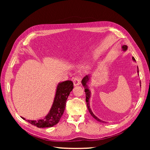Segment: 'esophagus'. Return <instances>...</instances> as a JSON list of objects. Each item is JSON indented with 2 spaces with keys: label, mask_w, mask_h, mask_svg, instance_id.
Masks as SVG:
<instances>
[{
  "label": "esophagus",
  "mask_w": 150,
  "mask_h": 150,
  "mask_svg": "<svg viewBox=\"0 0 150 150\" xmlns=\"http://www.w3.org/2000/svg\"><path fill=\"white\" fill-rule=\"evenodd\" d=\"M73 83L74 86H79L81 84V79L79 76H76L73 79Z\"/></svg>",
  "instance_id": "1"
}]
</instances>
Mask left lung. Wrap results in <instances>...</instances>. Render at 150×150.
Instances as JSON below:
<instances>
[{
    "instance_id": "left-lung-1",
    "label": "left lung",
    "mask_w": 150,
    "mask_h": 150,
    "mask_svg": "<svg viewBox=\"0 0 150 150\" xmlns=\"http://www.w3.org/2000/svg\"><path fill=\"white\" fill-rule=\"evenodd\" d=\"M127 49H128V46H126V45H123V46H122V51H126ZM132 59L133 61L136 62V60L134 58V57H132ZM137 73H138V75H139V69H138V67H137ZM91 74H88V75H86L84 78L82 79V81H81V83H82L83 86H84V91H85V93H86V103H87V107H88V110L90 112V114L91 115V116L94 117V119H96L97 121H99V122H106V121H102L101 120H100L99 118H98V117L97 116H95L94 115V113L93 112L91 109L90 108V102H89V99L91 98V91L89 89V87L88 84H89V82H90V80H91ZM139 84H141V82L139 83ZM140 86H141V84H139Z\"/></svg>"
}]
</instances>
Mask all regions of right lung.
Instances as JSON below:
<instances>
[{"label": "right lung", "mask_w": 150, "mask_h": 150, "mask_svg": "<svg viewBox=\"0 0 150 150\" xmlns=\"http://www.w3.org/2000/svg\"><path fill=\"white\" fill-rule=\"evenodd\" d=\"M73 88V83L69 80L61 82L57 84L51 110L43 119L26 120L24 117H21L30 124L37 126L38 128H49L56 125L59 121L63 115L66 108L67 99Z\"/></svg>", "instance_id": "1"}]
</instances>
